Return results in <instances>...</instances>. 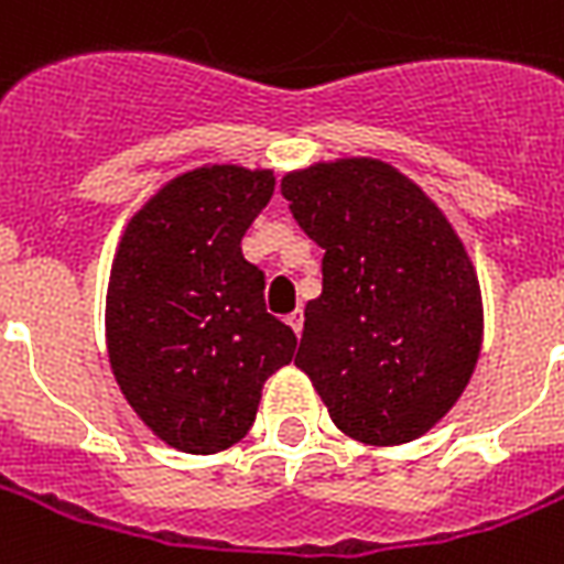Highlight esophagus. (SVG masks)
Returning <instances> with one entry per match:
<instances>
[{
  "label": "esophagus",
  "mask_w": 564,
  "mask_h": 564,
  "mask_svg": "<svg viewBox=\"0 0 564 564\" xmlns=\"http://www.w3.org/2000/svg\"><path fill=\"white\" fill-rule=\"evenodd\" d=\"M286 323H290V328H293L295 335H302V328H304V316H302V311H295V314L286 316Z\"/></svg>",
  "instance_id": "esophagus-1"
}]
</instances>
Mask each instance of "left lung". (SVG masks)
<instances>
[{
  "label": "left lung",
  "mask_w": 564,
  "mask_h": 564,
  "mask_svg": "<svg viewBox=\"0 0 564 564\" xmlns=\"http://www.w3.org/2000/svg\"><path fill=\"white\" fill-rule=\"evenodd\" d=\"M323 253L295 365L337 427L400 445L452 410L481 349V290L452 224L415 182L370 158L281 182Z\"/></svg>",
  "instance_id": "1"
}]
</instances>
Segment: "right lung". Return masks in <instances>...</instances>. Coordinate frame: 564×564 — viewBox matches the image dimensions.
I'll use <instances>...</instances> for the list:
<instances>
[{"label": "right lung", "mask_w": 564, "mask_h": 564, "mask_svg": "<svg viewBox=\"0 0 564 564\" xmlns=\"http://www.w3.org/2000/svg\"><path fill=\"white\" fill-rule=\"evenodd\" d=\"M274 176L203 166L128 224L107 290V349L133 412L166 445L224 452L250 431L262 382L299 337L265 311V274L241 239Z\"/></svg>", "instance_id": "1"}]
</instances>
